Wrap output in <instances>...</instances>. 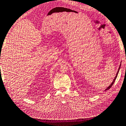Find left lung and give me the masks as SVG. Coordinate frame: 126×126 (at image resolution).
<instances>
[{
	"instance_id": "obj_1",
	"label": "left lung",
	"mask_w": 126,
	"mask_h": 126,
	"mask_svg": "<svg viewBox=\"0 0 126 126\" xmlns=\"http://www.w3.org/2000/svg\"><path fill=\"white\" fill-rule=\"evenodd\" d=\"M121 64H120V65H119V68H118V70L117 74H116V75H115V78H114V80H113V82H112V83H111V84H110L109 86H108V87H107V88L105 89V91L108 90H109V89H110V88H111V87L112 86H113V84H114V83L115 79H116V78H117V76H118V73H119V69H120V68H121Z\"/></svg>"
}]
</instances>
